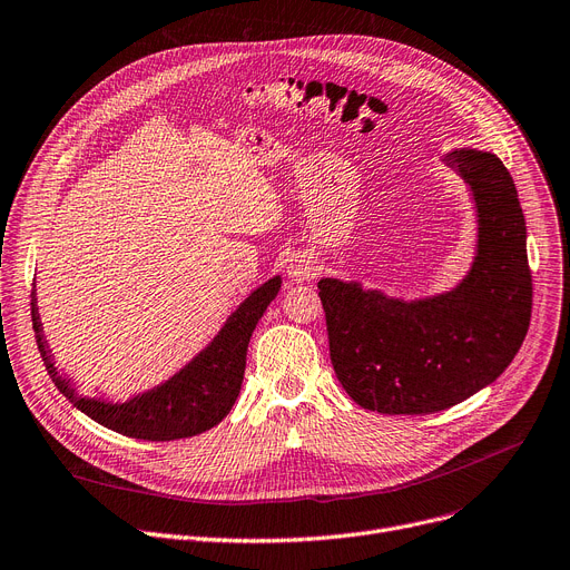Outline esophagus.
Returning <instances> with one entry per match:
<instances>
[{
  "mask_svg": "<svg viewBox=\"0 0 570 570\" xmlns=\"http://www.w3.org/2000/svg\"><path fill=\"white\" fill-rule=\"evenodd\" d=\"M286 273H288L291 282L305 284V282H312V279H314V275H316V263H314L312 256H307V254H293V256L288 258Z\"/></svg>",
  "mask_w": 570,
  "mask_h": 570,
  "instance_id": "1",
  "label": "esophagus"
}]
</instances>
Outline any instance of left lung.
Segmentation results:
<instances>
[{"instance_id": "left-lung-1", "label": "left lung", "mask_w": 570, "mask_h": 570, "mask_svg": "<svg viewBox=\"0 0 570 570\" xmlns=\"http://www.w3.org/2000/svg\"><path fill=\"white\" fill-rule=\"evenodd\" d=\"M469 185L475 254L469 273L436 295L404 297L355 279L321 277L335 374L348 397L387 415L451 409L513 363L531 318L527 224L511 173L485 149H448Z\"/></svg>"}]
</instances>
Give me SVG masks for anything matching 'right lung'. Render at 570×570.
I'll use <instances>...</instances> for the list:
<instances>
[{"label": "right lung", "instance_id": "add662e5", "mask_svg": "<svg viewBox=\"0 0 570 570\" xmlns=\"http://www.w3.org/2000/svg\"><path fill=\"white\" fill-rule=\"evenodd\" d=\"M282 288V277L267 279L254 288L237 309L226 318L222 331L203 351L164 383L149 387L127 402H108L104 397L80 395L69 376L55 367V355L43 337V323L32 291V325L43 365L62 393L78 411L99 425L142 441L187 439L219 425L233 409L245 379L247 346L252 333L267 305Z\"/></svg>", "mask_w": 570, "mask_h": 570}]
</instances>
